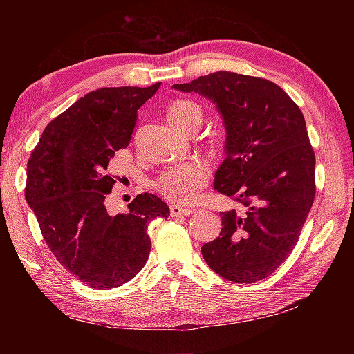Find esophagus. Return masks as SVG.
I'll return each instance as SVG.
<instances>
[{
    "mask_svg": "<svg viewBox=\"0 0 354 354\" xmlns=\"http://www.w3.org/2000/svg\"><path fill=\"white\" fill-rule=\"evenodd\" d=\"M194 214V211L189 207L183 206H170V215L171 217H189V215Z\"/></svg>",
    "mask_w": 354,
    "mask_h": 354,
    "instance_id": "esophagus-1",
    "label": "esophagus"
}]
</instances>
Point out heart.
Returning a JSON list of instances; mask_svg holds the SVG:
<instances>
[{
    "instance_id": "heart-1",
    "label": "heart",
    "mask_w": 354,
    "mask_h": 354,
    "mask_svg": "<svg viewBox=\"0 0 354 354\" xmlns=\"http://www.w3.org/2000/svg\"><path fill=\"white\" fill-rule=\"evenodd\" d=\"M167 115L176 128L189 131V133L195 128H200L203 122L201 106L189 98L173 101ZM209 179H211V171L207 167L198 160H192V162L170 167V169L160 173L154 179V189L165 200L175 203V205H194L195 201L201 198V194L207 187Z\"/></svg>"
}]
</instances>
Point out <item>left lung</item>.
<instances>
[{"instance_id": "left-lung-1", "label": "left lung", "mask_w": 354, "mask_h": 354, "mask_svg": "<svg viewBox=\"0 0 354 354\" xmlns=\"http://www.w3.org/2000/svg\"><path fill=\"white\" fill-rule=\"evenodd\" d=\"M214 100L226 127L215 190L242 205L221 212L201 247L212 270L237 284L267 278L290 256L315 198V154L299 107L263 77L215 71L173 86Z\"/></svg>"}]
</instances>
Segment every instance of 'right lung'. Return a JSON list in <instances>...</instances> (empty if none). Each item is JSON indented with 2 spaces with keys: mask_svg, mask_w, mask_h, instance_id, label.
Instances as JSON below:
<instances>
[{
  "mask_svg": "<svg viewBox=\"0 0 354 354\" xmlns=\"http://www.w3.org/2000/svg\"><path fill=\"white\" fill-rule=\"evenodd\" d=\"M160 86L103 87L84 95L48 123L26 169L25 196L48 248L62 267L92 289H115L148 259V225L170 209L139 194L129 212L111 215L106 198L118 176L111 160L127 148L137 109Z\"/></svg>",
  "mask_w": 354,
  "mask_h": 354,
  "instance_id": "1",
  "label": "right lung"
}]
</instances>
